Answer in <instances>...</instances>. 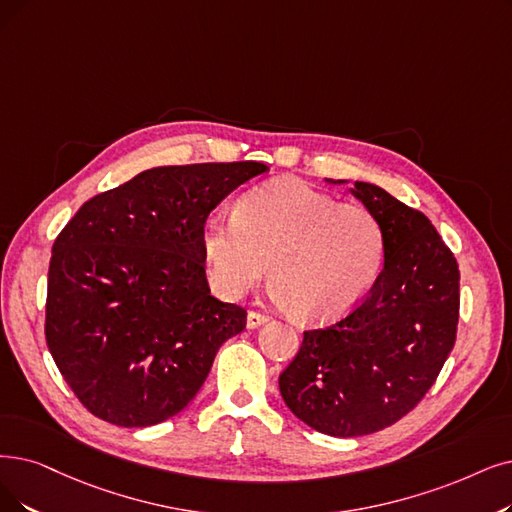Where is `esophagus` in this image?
<instances>
[{
  "mask_svg": "<svg viewBox=\"0 0 512 512\" xmlns=\"http://www.w3.org/2000/svg\"><path fill=\"white\" fill-rule=\"evenodd\" d=\"M264 321H267V315H262V313H258V311H250V313H248V321H245V323H248L250 330H254V327L262 325Z\"/></svg>",
  "mask_w": 512,
  "mask_h": 512,
  "instance_id": "esophagus-1",
  "label": "esophagus"
}]
</instances>
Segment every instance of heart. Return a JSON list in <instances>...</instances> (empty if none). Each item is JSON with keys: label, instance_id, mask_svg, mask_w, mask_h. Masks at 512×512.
<instances>
[{"label": "heart", "instance_id": "1", "mask_svg": "<svg viewBox=\"0 0 512 512\" xmlns=\"http://www.w3.org/2000/svg\"><path fill=\"white\" fill-rule=\"evenodd\" d=\"M201 254L220 296L256 288L269 262L275 298L302 323H330L372 290L384 235L367 210L281 180L243 193L233 216L203 220Z\"/></svg>", "mask_w": 512, "mask_h": 512}]
</instances>
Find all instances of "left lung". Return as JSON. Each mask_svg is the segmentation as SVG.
<instances>
[{
	"label": "left lung",
	"instance_id": "obj_1",
	"mask_svg": "<svg viewBox=\"0 0 512 512\" xmlns=\"http://www.w3.org/2000/svg\"><path fill=\"white\" fill-rule=\"evenodd\" d=\"M351 193L382 229V273L349 315L304 332L279 376L292 414L332 437L370 435L410 414L454 349L460 313L458 262L431 220L370 182Z\"/></svg>",
	"mask_w": 512,
	"mask_h": 512
}]
</instances>
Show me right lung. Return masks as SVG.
Returning a JSON list of instances; mask_svg holds the SVG:
<instances>
[{
	"label": "right lung",
	"mask_w": 512,
	"mask_h": 512,
	"mask_svg": "<svg viewBox=\"0 0 512 512\" xmlns=\"http://www.w3.org/2000/svg\"><path fill=\"white\" fill-rule=\"evenodd\" d=\"M258 161L140 172L77 210L52 245L46 342L75 397L96 418L153 426L206 382L245 309L210 294L201 224Z\"/></svg>",
	"instance_id": "1"
}]
</instances>
